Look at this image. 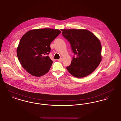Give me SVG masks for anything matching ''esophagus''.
I'll return each mask as SVG.
<instances>
[{
  "mask_svg": "<svg viewBox=\"0 0 121 121\" xmlns=\"http://www.w3.org/2000/svg\"><path fill=\"white\" fill-rule=\"evenodd\" d=\"M58 61L60 62H63V58H61L59 59H58Z\"/></svg>",
  "mask_w": 121,
  "mask_h": 121,
  "instance_id": "obj_1",
  "label": "esophagus"
}]
</instances>
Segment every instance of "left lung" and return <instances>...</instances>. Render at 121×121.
I'll use <instances>...</instances> for the list:
<instances>
[{"label":"left lung","instance_id":"1","mask_svg":"<svg viewBox=\"0 0 121 121\" xmlns=\"http://www.w3.org/2000/svg\"><path fill=\"white\" fill-rule=\"evenodd\" d=\"M63 37L69 41L77 57H73L66 68L76 78L85 77L97 68L102 60V46L98 38L85 29H62Z\"/></svg>","mask_w":121,"mask_h":121}]
</instances>
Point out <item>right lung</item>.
I'll return each mask as SVG.
<instances>
[{
	"mask_svg": "<svg viewBox=\"0 0 121 121\" xmlns=\"http://www.w3.org/2000/svg\"><path fill=\"white\" fill-rule=\"evenodd\" d=\"M61 32L58 29H39L23 35L17 46V55L22 66L29 74L41 77L49 71L52 63L48 56L50 43Z\"/></svg>",
	"mask_w": 121,
	"mask_h": 121,
	"instance_id": "obj_1",
	"label": "right lung"
}]
</instances>
